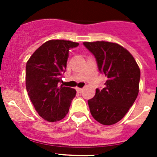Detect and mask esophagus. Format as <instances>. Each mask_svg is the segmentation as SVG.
<instances>
[{"instance_id": "esophagus-1", "label": "esophagus", "mask_w": 157, "mask_h": 157, "mask_svg": "<svg viewBox=\"0 0 157 157\" xmlns=\"http://www.w3.org/2000/svg\"><path fill=\"white\" fill-rule=\"evenodd\" d=\"M82 90H83V89L78 88V87H77V88H76V90H77L78 93H81L82 91Z\"/></svg>"}]
</instances>
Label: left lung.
<instances>
[{"mask_svg":"<svg viewBox=\"0 0 157 157\" xmlns=\"http://www.w3.org/2000/svg\"><path fill=\"white\" fill-rule=\"evenodd\" d=\"M98 63V70L107 77L105 87L96 90L89 100L91 115L103 125L121 120L138 97L140 69L126 48L109 41L83 42Z\"/></svg>","mask_w":157,"mask_h":157,"instance_id":"1","label":"left lung"}]
</instances>
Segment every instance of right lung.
Listing matches in <instances>:
<instances>
[{
  "label": "right lung",
  "mask_w": 157,
  "mask_h": 157,
  "mask_svg": "<svg viewBox=\"0 0 157 157\" xmlns=\"http://www.w3.org/2000/svg\"><path fill=\"white\" fill-rule=\"evenodd\" d=\"M79 45L50 40L32 54L26 65V88L38 115L48 122L61 120L68 113L76 90L59 86L67 67L69 49Z\"/></svg>",
  "instance_id": "1"
}]
</instances>
